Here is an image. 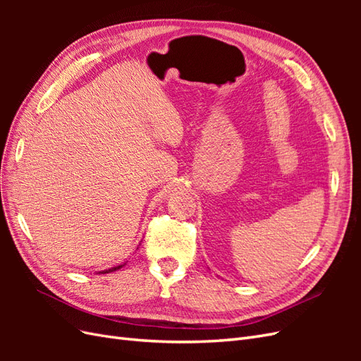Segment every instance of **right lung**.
I'll return each instance as SVG.
<instances>
[{"mask_svg":"<svg viewBox=\"0 0 361 361\" xmlns=\"http://www.w3.org/2000/svg\"><path fill=\"white\" fill-rule=\"evenodd\" d=\"M126 265V262L125 264H122V265H117V267H113V268H110V269H105V271H99L97 272V274H106V272H113V271H117V269H120L122 267H125Z\"/></svg>","mask_w":361,"mask_h":361,"instance_id":"add662e5","label":"right lung"}]
</instances>
